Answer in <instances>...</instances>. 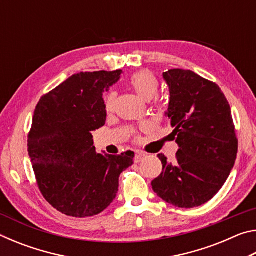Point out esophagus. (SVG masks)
<instances>
[{
    "mask_svg": "<svg viewBox=\"0 0 256 256\" xmlns=\"http://www.w3.org/2000/svg\"><path fill=\"white\" fill-rule=\"evenodd\" d=\"M146 157V154L144 152H142V151H138L136 154V162H140Z\"/></svg>",
    "mask_w": 256,
    "mask_h": 256,
    "instance_id": "1",
    "label": "esophagus"
}]
</instances>
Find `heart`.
Instances as JSON below:
<instances>
[{"mask_svg": "<svg viewBox=\"0 0 256 256\" xmlns=\"http://www.w3.org/2000/svg\"><path fill=\"white\" fill-rule=\"evenodd\" d=\"M128 86L142 99H144V100L152 99L154 97L157 96L159 92V82L157 78L149 71H140L134 73L130 78ZM115 100L116 94L112 92H108L105 98H104V107H105V110L107 112H112L114 110ZM134 138L136 140L138 136H134Z\"/></svg>", "mask_w": 256, "mask_h": 256, "instance_id": "1", "label": "heart"}]
</instances>
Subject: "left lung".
<instances>
[{"mask_svg": "<svg viewBox=\"0 0 256 256\" xmlns=\"http://www.w3.org/2000/svg\"><path fill=\"white\" fill-rule=\"evenodd\" d=\"M164 79L170 92L166 115L180 149L172 162L158 154L162 172L151 185L164 201L190 209L222 188L235 164L238 138L230 106L216 82L183 68L164 72Z\"/></svg>", "mask_w": 256, "mask_h": 256, "instance_id": "left-lung-1", "label": "left lung"}]
</instances>
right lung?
Here are the masks:
<instances>
[{"label":"right lung","instance_id":"1","mask_svg":"<svg viewBox=\"0 0 256 256\" xmlns=\"http://www.w3.org/2000/svg\"><path fill=\"white\" fill-rule=\"evenodd\" d=\"M122 70L73 74L38 102L28 133V152L42 196L63 214L88 218L114 201L120 172L134 152H96L92 131L105 125L102 92Z\"/></svg>","mask_w":256,"mask_h":256}]
</instances>
